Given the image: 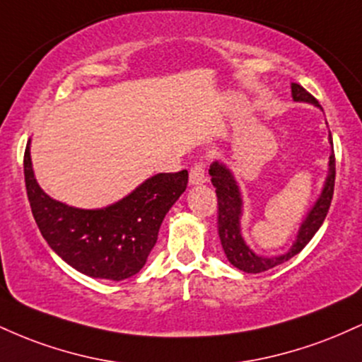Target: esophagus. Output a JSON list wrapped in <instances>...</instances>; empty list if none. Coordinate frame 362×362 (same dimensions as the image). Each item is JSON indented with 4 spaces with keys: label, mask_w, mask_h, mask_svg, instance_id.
<instances>
[{
    "label": "esophagus",
    "mask_w": 362,
    "mask_h": 362,
    "mask_svg": "<svg viewBox=\"0 0 362 362\" xmlns=\"http://www.w3.org/2000/svg\"><path fill=\"white\" fill-rule=\"evenodd\" d=\"M189 180H190V184H192V185L204 184V182H206V163H204V161H195L194 167L190 168Z\"/></svg>",
    "instance_id": "esophagus-1"
}]
</instances>
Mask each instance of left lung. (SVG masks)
I'll list each match as a JSON object with an SVG mask.
<instances>
[{
    "mask_svg": "<svg viewBox=\"0 0 362 362\" xmlns=\"http://www.w3.org/2000/svg\"><path fill=\"white\" fill-rule=\"evenodd\" d=\"M293 90V98L296 102H310L318 105L317 98L303 88L298 83H293L291 86ZM320 107V105H318ZM332 143V134H330ZM328 177L323 187V192L320 195L317 204L310 211L306 219L303 221L300 231H298V238L288 253L279 257H260L255 255L247 243L243 242L242 233H240V216H242V197H240L238 185H236L233 175L224 165L216 163L211 165L209 175L216 189V197H218V233L221 240L223 250L226 253L228 260L235 265L240 271L248 274H259L271 271L277 265L284 264L286 260L293 259L298 255L303 248L308 245L313 238L315 233L320 230L323 221H325L328 209H330L332 197H334V187H335V155H330V163H328Z\"/></svg>",
    "mask_w": 362,
    "mask_h": 362,
    "instance_id": "1",
    "label": "left lung"
}]
</instances>
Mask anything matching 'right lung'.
Segmentation results:
<instances>
[{
	"label": "right lung",
	"mask_w": 362,
	"mask_h": 362,
	"mask_svg": "<svg viewBox=\"0 0 362 362\" xmlns=\"http://www.w3.org/2000/svg\"><path fill=\"white\" fill-rule=\"evenodd\" d=\"M23 173L32 214L49 247L76 271L109 281H124L143 269L165 214L189 184L187 170L160 173L122 201L91 211L54 201L40 189L28 144Z\"/></svg>",
	"instance_id": "1"
}]
</instances>
